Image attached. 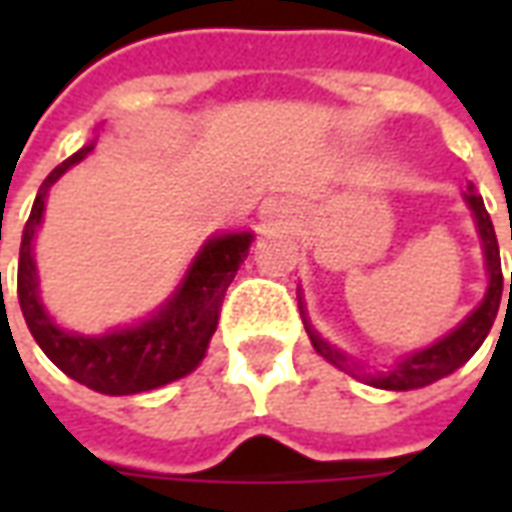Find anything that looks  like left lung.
Listing matches in <instances>:
<instances>
[{"label": "left lung", "mask_w": 512, "mask_h": 512, "mask_svg": "<svg viewBox=\"0 0 512 512\" xmlns=\"http://www.w3.org/2000/svg\"><path fill=\"white\" fill-rule=\"evenodd\" d=\"M466 200L472 205L474 219H477V230H480V238H483V249H485V266H488V293H485L483 304L477 307V310L466 318V321L450 332L444 340H439L436 345H430L425 351H419V354L408 356L403 359L400 365L392 367L389 373L376 378H365V373L359 370L356 365L348 362V356L340 354L337 348L321 340L315 329H310L307 323V332H310V340L315 345V351L323 356V359H329L334 367H340L345 373H351L356 378H365L373 386H381V389H397V392H406V389H419V386H428L433 381H439V378L450 376L452 370H458L461 365H466L469 359L474 356V351L483 345V340L491 332V326L496 321V312H499V304H502V260H499V244H496V233H494V224H491V216L485 211L483 197L474 191V186H469V194H466ZM512 238V235H510ZM512 299V274H510V296L507 301Z\"/></svg>", "instance_id": "1"}]
</instances>
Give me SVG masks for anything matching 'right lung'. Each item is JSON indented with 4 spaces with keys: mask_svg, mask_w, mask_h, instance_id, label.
Returning a JSON list of instances; mask_svg holds the SVG:
<instances>
[{
    "mask_svg": "<svg viewBox=\"0 0 512 512\" xmlns=\"http://www.w3.org/2000/svg\"><path fill=\"white\" fill-rule=\"evenodd\" d=\"M90 150L93 145L65 158L60 167L51 169V175L40 186L32 213L24 224V238L18 252V304L43 354L65 376L104 395H139L175 378H183L200 365L208 340L219 326L224 293L230 288L238 266L249 255L252 235L230 233L208 241L200 257L194 260L189 277L183 279V285L175 293V299L142 326L106 337H79V334L62 332L40 307L32 238L43 219L49 186L65 169L82 161Z\"/></svg>",
    "mask_w": 512,
    "mask_h": 512,
    "instance_id": "add662e5",
    "label": "right lung"
}]
</instances>
